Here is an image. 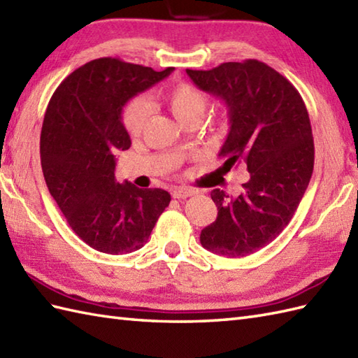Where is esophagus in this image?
<instances>
[{
    "instance_id": "esophagus-1",
    "label": "esophagus",
    "mask_w": 358,
    "mask_h": 358,
    "mask_svg": "<svg viewBox=\"0 0 358 358\" xmlns=\"http://www.w3.org/2000/svg\"><path fill=\"white\" fill-rule=\"evenodd\" d=\"M192 195H195V191H192V189H187V187H175L172 191L173 199H178V200L187 199V196H192Z\"/></svg>"
}]
</instances>
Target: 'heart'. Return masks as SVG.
<instances>
[{"label":"heart","instance_id":"b5f03b06","mask_svg":"<svg viewBox=\"0 0 358 358\" xmlns=\"http://www.w3.org/2000/svg\"><path fill=\"white\" fill-rule=\"evenodd\" d=\"M159 100L167 106V109L181 124L191 123V121L199 123L209 104L206 94L187 83H178V85L163 89L159 92ZM148 117L149 106L141 98H134L121 110V123L131 136H138L143 132Z\"/></svg>","mask_w":358,"mask_h":358}]
</instances>
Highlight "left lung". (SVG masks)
Instances as JSON below:
<instances>
[{
	"instance_id": "1",
	"label": "left lung",
	"mask_w": 358,
	"mask_h": 358,
	"mask_svg": "<svg viewBox=\"0 0 358 358\" xmlns=\"http://www.w3.org/2000/svg\"><path fill=\"white\" fill-rule=\"evenodd\" d=\"M186 72L227 108L231 129L218 152L224 169L241 163L249 172L238 196L210 192L218 215L200 241L227 258L250 255L280 235L306 192L314 171L308 109L299 90L258 59Z\"/></svg>"
}]
</instances>
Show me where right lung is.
Here are the masks:
<instances>
[{"label": "right lung", "mask_w": 358, "mask_h": 358, "mask_svg": "<svg viewBox=\"0 0 358 358\" xmlns=\"http://www.w3.org/2000/svg\"><path fill=\"white\" fill-rule=\"evenodd\" d=\"M172 71L98 58L66 77L45 109L40 140L45 185L72 231L100 252L143 248L171 203L163 189L117 183L115 154L131 148L123 106Z\"/></svg>", "instance_id": "1"}]
</instances>
